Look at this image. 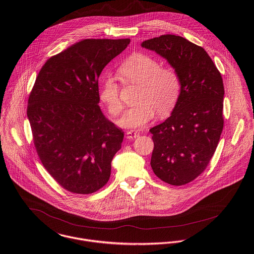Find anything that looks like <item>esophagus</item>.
I'll use <instances>...</instances> for the list:
<instances>
[{
	"instance_id": "34e87169",
	"label": "esophagus",
	"mask_w": 254,
	"mask_h": 254,
	"mask_svg": "<svg viewBox=\"0 0 254 254\" xmlns=\"http://www.w3.org/2000/svg\"><path fill=\"white\" fill-rule=\"evenodd\" d=\"M139 132H137V131H133V130H129V131H127V137L128 138V139H133V138H136V137H138L139 136Z\"/></svg>"
}]
</instances>
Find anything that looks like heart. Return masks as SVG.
Segmentation results:
<instances>
[{
  "mask_svg": "<svg viewBox=\"0 0 254 254\" xmlns=\"http://www.w3.org/2000/svg\"><path fill=\"white\" fill-rule=\"evenodd\" d=\"M119 75L127 83L140 86L136 103L124 113L118 124L123 127L137 128L148 124L155 117L168 116L182 93V78L172 66H162L155 58L135 53L126 59L118 68ZM99 99L112 117L123 110L120 88L113 76H105L99 91Z\"/></svg>",
  "mask_w": 254,
  "mask_h": 254,
  "instance_id": "b5f03b06",
  "label": "heart"
}]
</instances>
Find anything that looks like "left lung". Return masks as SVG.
<instances>
[{
    "mask_svg": "<svg viewBox=\"0 0 254 254\" xmlns=\"http://www.w3.org/2000/svg\"><path fill=\"white\" fill-rule=\"evenodd\" d=\"M177 69L182 93L172 115L150 128L154 174L172 186H184L207 168L224 127V84L220 71L202 47L166 34L142 42Z\"/></svg>",
    "mask_w": 254,
    "mask_h": 254,
    "instance_id": "8db88e82",
    "label": "left lung"
}]
</instances>
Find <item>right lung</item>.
Segmentation results:
<instances>
[{"instance_id":"right-lung-1","label":"right lung","mask_w":254,"mask_h":254,"mask_svg":"<svg viewBox=\"0 0 254 254\" xmlns=\"http://www.w3.org/2000/svg\"><path fill=\"white\" fill-rule=\"evenodd\" d=\"M129 39H85L41 67L27 105L33 143L44 168L65 190L97 191L109 181L124 131L98 105V77Z\"/></svg>"}]
</instances>
